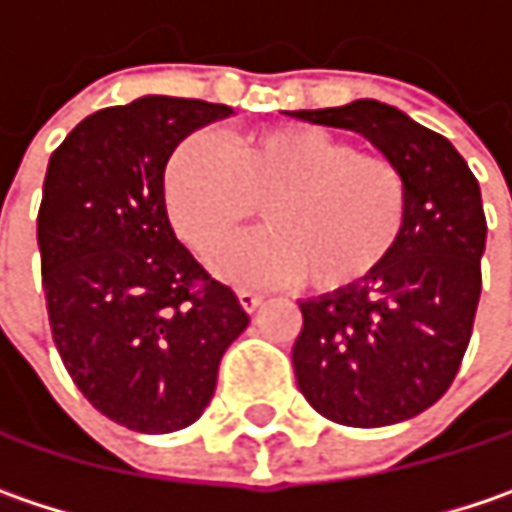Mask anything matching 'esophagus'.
I'll use <instances>...</instances> for the list:
<instances>
[{
    "label": "esophagus",
    "mask_w": 512,
    "mask_h": 512,
    "mask_svg": "<svg viewBox=\"0 0 512 512\" xmlns=\"http://www.w3.org/2000/svg\"><path fill=\"white\" fill-rule=\"evenodd\" d=\"M238 303L244 306V311H250V314H253V311L265 303V297H262V294H256V291H247V288H241V291H238Z\"/></svg>",
    "instance_id": "34e87169"
}]
</instances>
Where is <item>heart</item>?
Wrapping results in <instances>:
<instances>
[{
    "instance_id": "heart-1",
    "label": "heart",
    "mask_w": 512,
    "mask_h": 512,
    "mask_svg": "<svg viewBox=\"0 0 512 512\" xmlns=\"http://www.w3.org/2000/svg\"><path fill=\"white\" fill-rule=\"evenodd\" d=\"M168 218L195 253L215 256L265 206L268 230L218 259L236 282L303 279L335 294L361 285L396 250L408 180L382 151L309 125L241 133L227 151L186 136L163 171Z\"/></svg>"
}]
</instances>
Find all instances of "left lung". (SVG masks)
Returning <instances> with one entry per match:
<instances>
[{"label":"left lung","instance_id":"obj_1","mask_svg":"<svg viewBox=\"0 0 512 512\" xmlns=\"http://www.w3.org/2000/svg\"><path fill=\"white\" fill-rule=\"evenodd\" d=\"M291 116L367 136L408 180V221L390 259L355 288L300 303L297 384L341 425L411 420L455 382L472 338L487 244L478 180L446 136L382 101Z\"/></svg>","mask_w":512,"mask_h":512}]
</instances>
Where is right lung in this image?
I'll return each instance as SVG.
<instances>
[{
    "instance_id": "1",
    "label": "right lung",
    "mask_w": 512,
    "mask_h": 512,
    "mask_svg": "<svg viewBox=\"0 0 512 512\" xmlns=\"http://www.w3.org/2000/svg\"><path fill=\"white\" fill-rule=\"evenodd\" d=\"M233 107L145 95L87 116L52 154L37 212L55 347L95 411L168 434L209 405L250 317L203 271L165 212L171 151Z\"/></svg>"
}]
</instances>
